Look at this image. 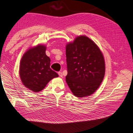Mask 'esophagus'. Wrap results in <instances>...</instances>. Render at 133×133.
<instances>
[{
    "label": "esophagus",
    "mask_w": 133,
    "mask_h": 133,
    "mask_svg": "<svg viewBox=\"0 0 133 133\" xmlns=\"http://www.w3.org/2000/svg\"><path fill=\"white\" fill-rule=\"evenodd\" d=\"M58 75H59V77H62V76H63L62 72H58Z\"/></svg>",
    "instance_id": "esophagus-1"
}]
</instances>
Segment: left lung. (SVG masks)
<instances>
[{
	"instance_id": "obj_1",
	"label": "left lung",
	"mask_w": 133,
	"mask_h": 133,
	"mask_svg": "<svg viewBox=\"0 0 133 133\" xmlns=\"http://www.w3.org/2000/svg\"><path fill=\"white\" fill-rule=\"evenodd\" d=\"M67 72L66 82L77 97L89 96L103 81L105 62L97 45L85 36L75 38L66 46Z\"/></svg>"
}]
</instances>
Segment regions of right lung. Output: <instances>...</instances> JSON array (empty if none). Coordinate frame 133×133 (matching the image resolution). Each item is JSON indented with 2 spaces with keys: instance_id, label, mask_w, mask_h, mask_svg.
Returning a JSON list of instances; mask_svg holds the SVG:
<instances>
[{
  "instance_id": "1",
  "label": "right lung",
  "mask_w": 133,
  "mask_h": 133,
  "mask_svg": "<svg viewBox=\"0 0 133 133\" xmlns=\"http://www.w3.org/2000/svg\"><path fill=\"white\" fill-rule=\"evenodd\" d=\"M46 47L38 46L28 50L22 58L19 74L24 85L35 92H39L58 74L50 68L51 60L46 54Z\"/></svg>"
}]
</instances>
